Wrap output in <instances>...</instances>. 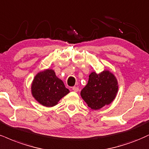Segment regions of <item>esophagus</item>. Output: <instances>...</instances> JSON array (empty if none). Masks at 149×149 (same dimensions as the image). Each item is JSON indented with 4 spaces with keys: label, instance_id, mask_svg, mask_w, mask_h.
I'll list each match as a JSON object with an SVG mask.
<instances>
[{
    "label": "esophagus",
    "instance_id": "esophagus-1",
    "mask_svg": "<svg viewBox=\"0 0 149 149\" xmlns=\"http://www.w3.org/2000/svg\"><path fill=\"white\" fill-rule=\"evenodd\" d=\"M73 91H74L75 92H78L79 91V87H72Z\"/></svg>",
    "mask_w": 149,
    "mask_h": 149
}]
</instances>
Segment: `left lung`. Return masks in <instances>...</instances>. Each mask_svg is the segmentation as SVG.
Instances as JSON below:
<instances>
[{"label": "left lung", "instance_id": "obj_1", "mask_svg": "<svg viewBox=\"0 0 149 149\" xmlns=\"http://www.w3.org/2000/svg\"><path fill=\"white\" fill-rule=\"evenodd\" d=\"M118 92L116 77L109 71L100 73H90L87 85L82 89L80 95L88 107L99 110L114 101Z\"/></svg>", "mask_w": 149, "mask_h": 149}]
</instances>
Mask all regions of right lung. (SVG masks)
<instances>
[{"mask_svg": "<svg viewBox=\"0 0 149 149\" xmlns=\"http://www.w3.org/2000/svg\"><path fill=\"white\" fill-rule=\"evenodd\" d=\"M33 96L46 107H53L66 96L69 90L52 69H46L36 75L31 86Z\"/></svg>", "mask_w": 149, "mask_h": 149, "instance_id": "1", "label": "right lung"}]
</instances>
